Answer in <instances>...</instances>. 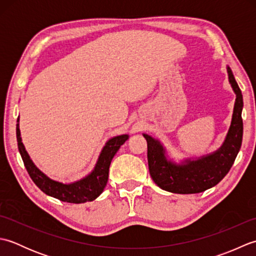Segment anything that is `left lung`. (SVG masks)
I'll use <instances>...</instances> for the list:
<instances>
[{
    "instance_id": "1",
    "label": "left lung",
    "mask_w": 256,
    "mask_h": 256,
    "mask_svg": "<svg viewBox=\"0 0 256 256\" xmlns=\"http://www.w3.org/2000/svg\"><path fill=\"white\" fill-rule=\"evenodd\" d=\"M228 74L236 99L229 133L219 150L198 160L176 165L166 160L165 150L158 140L144 134L148 140L150 175L160 188L174 194L202 192L219 184L229 172L242 144L243 98L230 68Z\"/></svg>"
}]
</instances>
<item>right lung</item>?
<instances>
[{
    "label": "right lung",
    "mask_w": 256,
    "mask_h": 256,
    "mask_svg": "<svg viewBox=\"0 0 256 256\" xmlns=\"http://www.w3.org/2000/svg\"><path fill=\"white\" fill-rule=\"evenodd\" d=\"M16 138H18V150L26 170L28 172L32 180L35 182L36 186L42 192L50 196V197L64 201V202L84 204L86 202V201L94 200L101 194L103 189L106 186L108 168H110L111 160L118 148H121V145L124 144L125 140L128 138V135H121V136L113 138L108 140L101 152L94 170L89 176L70 184H64L62 182L52 180V179L45 176L44 174L32 164L28 154L25 150L23 143H22L18 124L16 125Z\"/></svg>",
    "instance_id": "add662e5"
}]
</instances>
